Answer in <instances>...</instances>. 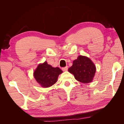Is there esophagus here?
Segmentation results:
<instances>
[{
	"label": "esophagus",
	"instance_id": "34e87169",
	"mask_svg": "<svg viewBox=\"0 0 124 124\" xmlns=\"http://www.w3.org/2000/svg\"><path fill=\"white\" fill-rule=\"evenodd\" d=\"M62 70L63 71H67V70H68V67L66 66L65 67H63V68H62Z\"/></svg>",
	"mask_w": 124,
	"mask_h": 124
}]
</instances>
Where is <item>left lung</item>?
I'll return each mask as SVG.
<instances>
[{
	"label": "left lung",
	"mask_w": 124,
	"mask_h": 124,
	"mask_svg": "<svg viewBox=\"0 0 124 124\" xmlns=\"http://www.w3.org/2000/svg\"><path fill=\"white\" fill-rule=\"evenodd\" d=\"M68 71L74 75L77 81L88 83L93 81L96 72V67L89 58L78 56L73 62V65L68 69Z\"/></svg>",
	"instance_id": "obj_1"
}]
</instances>
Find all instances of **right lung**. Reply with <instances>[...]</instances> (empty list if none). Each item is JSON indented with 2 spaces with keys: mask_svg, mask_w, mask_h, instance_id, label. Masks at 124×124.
Wrapping results in <instances>:
<instances>
[{
  "mask_svg": "<svg viewBox=\"0 0 124 124\" xmlns=\"http://www.w3.org/2000/svg\"><path fill=\"white\" fill-rule=\"evenodd\" d=\"M62 72V71L58 67L53 68L45 62L38 65L33 76L37 82L42 87H48L56 83L58 76Z\"/></svg>",
  "mask_w": 124,
  "mask_h": 124,
  "instance_id": "1",
  "label": "right lung"
}]
</instances>
